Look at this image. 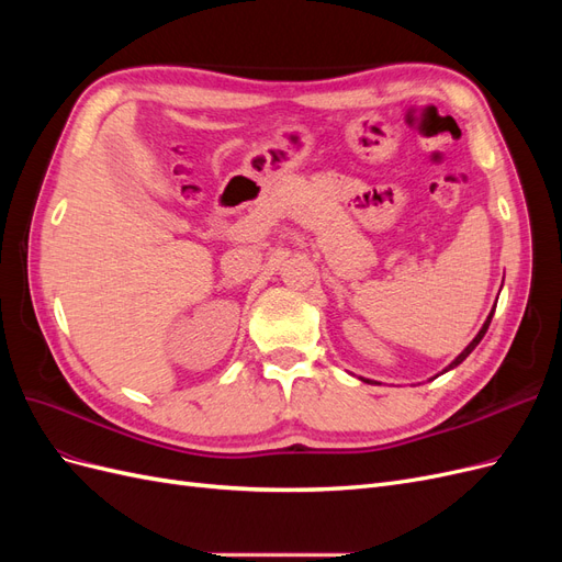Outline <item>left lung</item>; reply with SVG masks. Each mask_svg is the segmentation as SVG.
<instances>
[{
  "mask_svg": "<svg viewBox=\"0 0 562 562\" xmlns=\"http://www.w3.org/2000/svg\"><path fill=\"white\" fill-rule=\"evenodd\" d=\"M492 314H495V310H492V312H490V316H487V321H485V323H483V328H481V330H479V335H475V337H473V339H471V342H469V347H467V349H464V351H462V353H459V356H457V359H454V361H452V363H450V366H448V368H446V370H443V372H448V370H452V368H457V366H459V363H462V361H464V359H467V356H469V353H471V351H473V349H475V347H479V342H481V339H483V335H485V333H487V328H490V321H492ZM436 378H438V375H436Z\"/></svg>",
  "mask_w": 562,
  "mask_h": 562,
  "instance_id": "8db88e82",
  "label": "left lung"
}]
</instances>
